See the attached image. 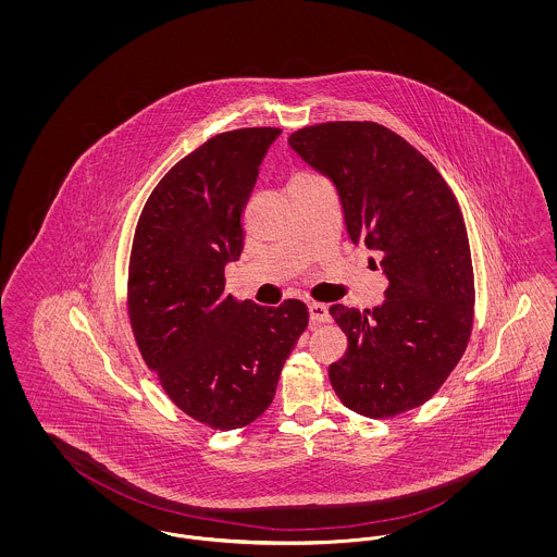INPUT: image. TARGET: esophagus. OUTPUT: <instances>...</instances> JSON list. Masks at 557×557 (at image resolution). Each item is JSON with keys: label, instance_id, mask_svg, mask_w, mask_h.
<instances>
[{"label": "esophagus", "instance_id": "34e87169", "mask_svg": "<svg viewBox=\"0 0 557 557\" xmlns=\"http://www.w3.org/2000/svg\"><path fill=\"white\" fill-rule=\"evenodd\" d=\"M309 318L313 323H327L330 321L327 307L323 302H309Z\"/></svg>", "mask_w": 557, "mask_h": 557}]
</instances>
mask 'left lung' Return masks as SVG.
I'll use <instances>...</instances> for the list:
<instances>
[{"mask_svg":"<svg viewBox=\"0 0 557 557\" xmlns=\"http://www.w3.org/2000/svg\"><path fill=\"white\" fill-rule=\"evenodd\" d=\"M292 150L338 189L346 232L380 257L386 300L332 305L346 334L330 366L338 398L366 418L424 405L459 363L474 323V269L459 205L409 141L371 121H334L288 137Z\"/></svg>","mask_w":557,"mask_h":557,"instance_id":"1","label":"left lung"}]
</instances>
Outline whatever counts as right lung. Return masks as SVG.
<instances>
[{
	"label": "right lung",
	"instance_id": "add662e5",
	"mask_svg": "<svg viewBox=\"0 0 557 557\" xmlns=\"http://www.w3.org/2000/svg\"><path fill=\"white\" fill-rule=\"evenodd\" d=\"M282 129L219 133L152 189L133 236L127 309L162 391L214 430L263 416L307 330L300 300L259 307L225 294V265L244 248L242 212Z\"/></svg>",
	"mask_w": 557,
	"mask_h": 557
}]
</instances>
